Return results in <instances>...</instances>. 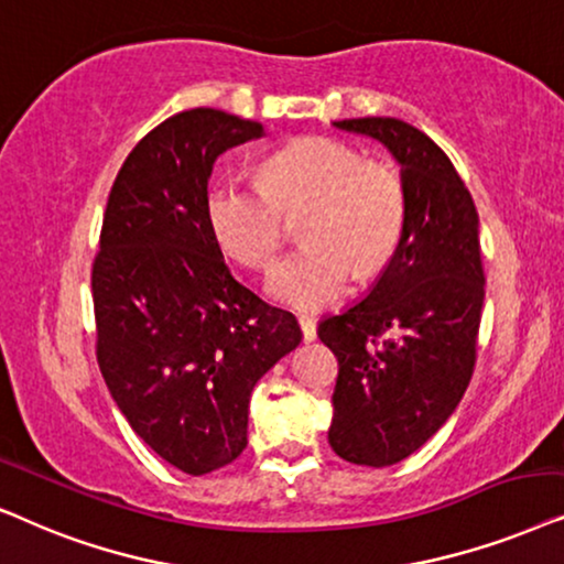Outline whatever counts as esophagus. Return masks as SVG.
<instances>
[{
  "mask_svg": "<svg viewBox=\"0 0 564 564\" xmlns=\"http://www.w3.org/2000/svg\"><path fill=\"white\" fill-rule=\"evenodd\" d=\"M299 327H302L304 343H312L314 337H317V322H314L312 317H299Z\"/></svg>",
  "mask_w": 564,
  "mask_h": 564,
  "instance_id": "34e87169",
  "label": "esophagus"
}]
</instances>
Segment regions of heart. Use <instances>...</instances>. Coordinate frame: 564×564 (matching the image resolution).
I'll use <instances>...</instances> for the list:
<instances>
[{
	"label": "heart",
	"instance_id": "obj_1",
	"mask_svg": "<svg viewBox=\"0 0 564 564\" xmlns=\"http://www.w3.org/2000/svg\"><path fill=\"white\" fill-rule=\"evenodd\" d=\"M306 245L270 268L275 302L314 312L348 291L352 275L384 268L408 224V191L392 164L364 160L335 139H302L268 156L265 177H219L208 187L206 219L229 254L265 268L302 214Z\"/></svg>",
	"mask_w": 564,
	"mask_h": 564
}]
</instances>
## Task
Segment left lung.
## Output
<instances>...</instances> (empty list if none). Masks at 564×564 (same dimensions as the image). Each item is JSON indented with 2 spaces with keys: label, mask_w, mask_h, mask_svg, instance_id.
I'll return each instance as SVG.
<instances>
[{
  "label": "left lung",
  "mask_w": 564,
  "mask_h": 564,
  "mask_svg": "<svg viewBox=\"0 0 564 564\" xmlns=\"http://www.w3.org/2000/svg\"><path fill=\"white\" fill-rule=\"evenodd\" d=\"M384 144L402 164L408 224L369 294L319 322L337 358L329 446L340 459L389 467L452 417L477 360L485 304L475 200L444 154L397 118L335 120Z\"/></svg>",
  "instance_id": "1"
}]
</instances>
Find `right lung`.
Here are the masks:
<instances>
[{
    "instance_id": "right-lung-1",
    "label": "right lung",
    "mask_w": 564,
    "mask_h": 564,
    "mask_svg": "<svg viewBox=\"0 0 564 564\" xmlns=\"http://www.w3.org/2000/svg\"><path fill=\"white\" fill-rule=\"evenodd\" d=\"M262 133L224 110L177 112L126 156L102 216L97 364L133 433L193 477L245 452L254 384L302 343L294 314L231 275L206 219L216 156Z\"/></svg>"
}]
</instances>
